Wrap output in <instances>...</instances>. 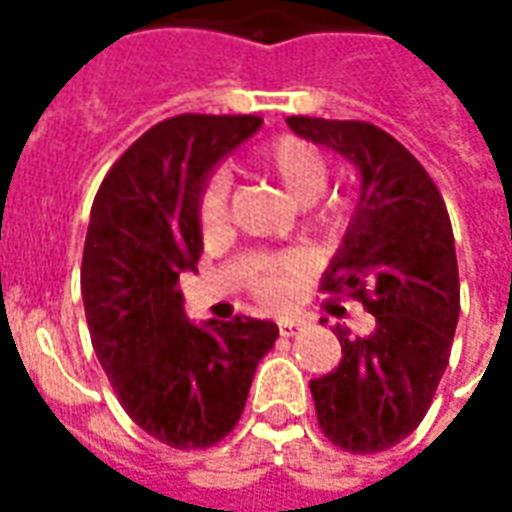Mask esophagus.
<instances>
[{
  "mask_svg": "<svg viewBox=\"0 0 512 512\" xmlns=\"http://www.w3.org/2000/svg\"><path fill=\"white\" fill-rule=\"evenodd\" d=\"M301 329H304V326H301V323H296V321H282V323H279V334H282V337H296Z\"/></svg>",
  "mask_w": 512,
  "mask_h": 512,
  "instance_id": "esophagus-1",
  "label": "esophagus"
}]
</instances>
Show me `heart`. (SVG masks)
Instances as JSON below:
<instances>
[{
  "label": "heart",
  "instance_id": "b5f03b06",
  "mask_svg": "<svg viewBox=\"0 0 512 512\" xmlns=\"http://www.w3.org/2000/svg\"><path fill=\"white\" fill-rule=\"evenodd\" d=\"M246 164L255 172L277 178L282 189L288 191L293 200L301 202L310 222L318 224L321 230H337L354 219L356 197L351 191H321L329 167H326L321 150L307 139L293 134L274 136L263 145H257L246 158ZM227 194H230V183L222 175H213L202 183L200 194H197V222H200L205 238H211L224 227ZM296 274H299V263L293 257L268 255L249 266L246 282L257 301L282 304L293 290Z\"/></svg>",
  "mask_w": 512,
  "mask_h": 512
}]
</instances>
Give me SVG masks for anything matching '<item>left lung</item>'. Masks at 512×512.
<instances>
[{
  "label": "left lung",
  "instance_id": "left-lung-1",
  "mask_svg": "<svg viewBox=\"0 0 512 512\" xmlns=\"http://www.w3.org/2000/svg\"><path fill=\"white\" fill-rule=\"evenodd\" d=\"M288 126L362 172L354 222L321 290L359 301L376 323L362 337L337 323L343 362L310 389L334 447L384 452L417 430L450 362L461 312L450 213L425 167L384 128L304 115Z\"/></svg>",
  "mask_w": 512,
  "mask_h": 512
}]
</instances>
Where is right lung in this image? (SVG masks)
<instances>
[{
  "mask_svg": "<svg viewBox=\"0 0 512 512\" xmlns=\"http://www.w3.org/2000/svg\"><path fill=\"white\" fill-rule=\"evenodd\" d=\"M257 115H178L145 131L95 194L84 238L82 299L95 356L120 406L175 450H208L244 414L271 321L194 326L180 271L202 252L197 194L211 167L260 128Z\"/></svg>",
  "mask_w": 512,
  "mask_h": 512,
  "instance_id": "1",
  "label": "right lung"
}]
</instances>
